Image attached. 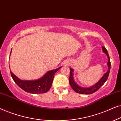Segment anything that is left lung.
<instances>
[{
    "mask_svg": "<svg viewBox=\"0 0 121 121\" xmlns=\"http://www.w3.org/2000/svg\"><path fill=\"white\" fill-rule=\"evenodd\" d=\"M102 49H103V52L107 56V57L108 58V62L107 63V65L108 67V70L106 73L104 74V75L101 78V79L97 82L96 84H95L94 86H92L88 88H84V87H80L77 85V84L74 82L73 78V70L72 68L70 69V76H69V84L71 86V87H72V89H73L74 91L79 94H86V95H89V94H91L94 93L99 90L102 85H104V83L106 82V81L107 80V79H108L109 73H110V68H111V62H110V57H109L108 53L107 52V49H106L105 47H102Z\"/></svg>",
    "mask_w": 121,
    "mask_h": 121,
    "instance_id": "left-lung-1",
    "label": "left lung"
}]
</instances>
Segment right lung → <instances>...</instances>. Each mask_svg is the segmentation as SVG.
<instances>
[{
    "mask_svg": "<svg viewBox=\"0 0 121 121\" xmlns=\"http://www.w3.org/2000/svg\"><path fill=\"white\" fill-rule=\"evenodd\" d=\"M60 68L49 71L41 79L36 80H22L18 78L11 71L10 73L14 82L26 92L31 94H43L50 89L54 74Z\"/></svg>",
    "mask_w": 121,
    "mask_h": 121,
    "instance_id": "obj_1",
    "label": "right lung"
}]
</instances>
